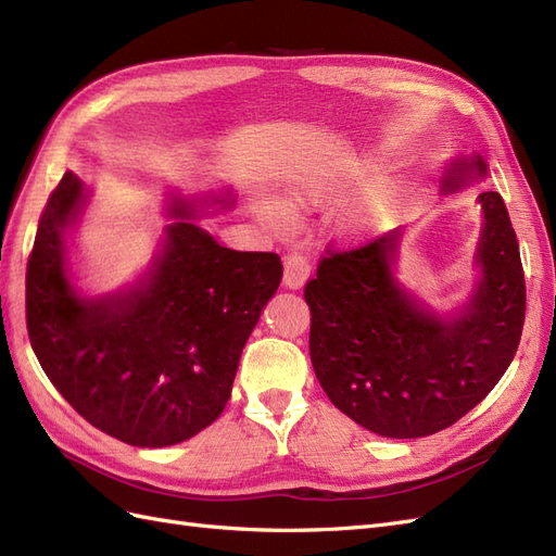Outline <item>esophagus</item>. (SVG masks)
I'll use <instances>...</instances> for the list:
<instances>
[{
    "mask_svg": "<svg viewBox=\"0 0 556 556\" xmlns=\"http://www.w3.org/2000/svg\"><path fill=\"white\" fill-rule=\"evenodd\" d=\"M282 266H285L282 282H285V288H290V290H299L311 276V264L304 255H301V252H288L282 260Z\"/></svg>",
    "mask_w": 556,
    "mask_h": 556,
    "instance_id": "1",
    "label": "esophagus"
}]
</instances>
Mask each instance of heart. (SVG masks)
I'll list each match as a JSON object with an SVG mask.
<instances>
[{
    "label": "heart",
    "mask_w": 556,
    "mask_h": 556,
    "mask_svg": "<svg viewBox=\"0 0 556 556\" xmlns=\"http://www.w3.org/2000/svg\"><path fill=\"white\" fill-rule=\"evenodd\" d=\"M292 206H315V204H325V201H331L336 197V182H301L296 188H292ZM292 206L282 204V201L274 199H264L260 201V217L264 225L271 227L274 231H290L296 225V215Z\"/></svg>",
    "instance_id": "obj_1"
}]
</instances>
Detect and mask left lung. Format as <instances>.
Wrapping results in <instances>:
<instances>
[{
    "mask_svg": "<svg viewBox=\"0 0 556 556\" xmlns=\"http://www.w3.org/2000/svg\"><path fill=\"white\" fill-rule=\"evenodd\" d=\"M482 157L450 166L445 190ZM482 280L457 319L419 308L392 278L399 231L352 248H325L306 282L311 362L336 408L384 439H422L452 427L494 390L525 327L527 285L498 192L478 197Z\"/></svg>",
    "mask_w": 556,
    "mask_h": 556,
    "instance_id": "left-lung-1",
    "label": "left lung"
}]
</instances>
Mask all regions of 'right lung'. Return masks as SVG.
<instances>
[{"instance_id": "1", "label": "right lung", "mask_w": 556, "mask_h": 556, "mask_svg": "<svg viewBox=\"0 0 556 556\" xmlns=\"http://www.w3.org/2000/svg\"><path fill=\"white\" fill-rule=\"evenodd\" d=\"M83 206L66 172L27 260L25 313L48 380L92 427L137 447L192 439L225 410L250 331L278 290L276 252L217 245L194 223L166 229L164 255L127 296L86 301L66 280L64 229ZM176 215H190L178 204Z\"/></svg>"}]
</instances>
